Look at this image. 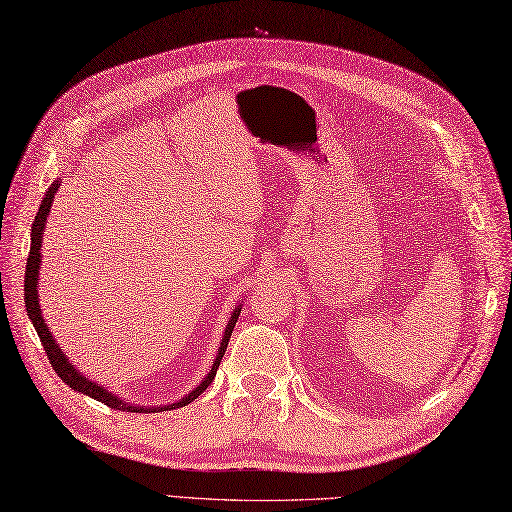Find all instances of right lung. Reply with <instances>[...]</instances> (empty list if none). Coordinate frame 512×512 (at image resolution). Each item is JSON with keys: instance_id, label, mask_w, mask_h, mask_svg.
<instances>
[{"instance_id": "add662e5", "label": "right lung", "mask_w": 512, "mask_h": 512, "mask_svg": "<svg viewBox=\"0 0 512 512\" xmlns=\"http://www.w3.org/2000/svg\"><path fill=\"white\" fill-rule=\"evenodd\" d=\"M58 186H60L58 180H56L52 186H49L45 197H43V202H41L39 213H36L34 223H32V243H30V256H28V265H26V293H23V295H26L28 317L32 319V326H34L36 334H39V339H41V343H43V350H45V354H47L49 365L54 367V371L58 373V378H60L62 382H65V384H69L73 391L89 395V397H93V400L102 402V404H106V406H110V408L126 410V413H160V410H173V408H182V406H186V404H191L193 400H197V397L208 389V384L215 380L221 358H223V354H226V350H228V341H230L232 330H234V326H236V319H239V315H241V304L232 310V317H230V321H228V328H226V332H223V339H221V345H219V354H217V358H215L213 367H210V371L206 373V378L202 380V384H197L189 395H184L182 400H178V402L167 404V406H136V404L119 400V397H117L115 393L106 391L104 386H99V384H95L93 380L84 378L82 373L76 369V365H73L71 360L65 356V352L60 350L56 339L52 336V332H49L47 323H45V319H43V315H41L39 286H36V284H39V265H41V252H39V249H41V243H43L45 221H47V215H49V208H52V202H54V195H56V191H58Z\"/></svg>"}]
</instances>
